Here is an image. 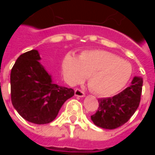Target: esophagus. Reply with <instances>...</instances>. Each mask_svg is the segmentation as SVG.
<instances>
[{
  "mask_svg": "<svg viewBox=\"0 0 155 155\" xmlns=\"http://www.w3.org/2000/svg\"><path fill=\"white\" fill-rule=\"evenodd\" d=\"M74 94H75V96H78V97H84V92L80 90V89H76L74 91Z\"/></svg>",
  "mask_w": 155,
  "mask_h": 155,
  "instance_id": "obj_1",
  "label": "esophagus"
}]
</instances>
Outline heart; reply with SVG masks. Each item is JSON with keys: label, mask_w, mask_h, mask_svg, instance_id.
I'll return each mask as SVG.
<instances>
[{"label": "heart", "mask_w": 155, "mask_h": 155, "mask_svg": "<svg viewBox=\"0 0 155 155\" xmlns=\"http://www.w3.org/2000/svg\"><path fill=\"white\" fill-rule=\"evenodd\" d=\"M64 80L71 85L89 75V86L95 94L108 96L120 91L130 81L132 67L118 55L105 51H87L79 58L67 54L62 61Z\"/></svg>", "instance_id": "b5f03b06"}]
</instances>
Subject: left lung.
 I'll use <instances>...</instances> for the list:
<instances>
[{"instance_id": "1", "label": "left lung", "mask_w": 155, "mask_h": 155, "mask_svg": "<svg viewBox=\"0 0 155 155\" xmlns=\"http://www.w3.org/2000/svg\"><path fill=\"white\" fill-rule=\"evenodd\" d=\"M142 85V78L135 76L130 86L118 94L99 99L97 111L91 116L93 123L107 130H114L124 124L140 105Z\"/></svg>"}]
</instances>
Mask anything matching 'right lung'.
Returning a JSON list of instances; mask_svg holds the SVG:
<instances>
[{
  "label": "right lung",
  "instance_id": "add662e5",
  "mask_svg": "<svg viewBox=\"0 0 155 155\" xmlns=\"http://www.w3.org/2000/svg\"><path fill=\"white\" fill-rule=\"evenodd\" d=\"M40 60L36 50L19 56L11 72V95L13 106L23 119L45 124L56 118L61 106L74 91L54 84Z\"/></svg>",
  "mask_w": 155,
  "mask_h": 155
}]
</instances>
